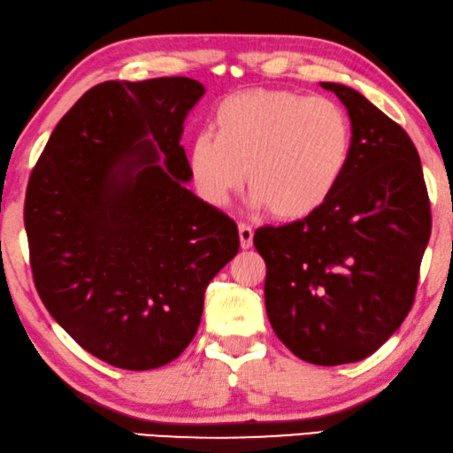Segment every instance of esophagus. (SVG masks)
Instances as JSON below:
<instances>
[{
  "label": "esophagus",
  "mask_w": 453,
  "mask_h": 453,
  "mask_svg": "<svg viewBox=\"0 0 453 453\" xmlns=\"http://www.w3.org/2000/svg\"><path fill=\"white\" fill-rule=\"evenodd\" d=\"M238 234H240V246L242 248H250L252 246V238H254L252 226H248V224H244V221H240V224H238Z\"/></svg>",
  "instance_id": "1"
}]
</instances>
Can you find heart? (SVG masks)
Instances as JSON below:
<instances>
[{
	"instance_id": "heart-1",
	"label": "heart",
	"mask_w": 453,
	"mask_h": 453,
	"mask_svg": "<svg viewBox=\"0 0 453 453\" xmlns=\"http://www.w3.org/2000/svg\"><path fill=\"white\" fill-rule=\"evenodd\" d=\"M353 150L351 120L324 96L250 90L215 108L213 133H196L188 168L199 193L226 205L246 180L252 207L297 219L326 203L345 176Z\"/></svg>"
}]
</instances>
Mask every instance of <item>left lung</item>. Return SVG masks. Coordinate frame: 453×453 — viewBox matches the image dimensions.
Returning a JSON list of instances; mask_svg holds the SVG:
<instances>
[{
    "label": "left lung",
    "mask_w": 453,
    "mask_h": 453,
    "mask_svg": "<svg viewBox=\"0 0 453 453\" xmlns=\"http://www.w3.org/2000/svg\"><path fill=\"white\" fill-rule=\"evenodd\" d=\"M347 106L353 150L333 196L308 218L254 234L265 305L279 341L314 365L361 361L412 308L431 235L418 151L353 88L324 81Z\"/></svg>",
    "instance_id": "1"
}]
</instances>
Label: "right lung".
I'll use <instances>...</instances> for the list:
<instances>
[{
    "label": "right lung",
    "instance_id": "right-lung-1",
    "mask_svg": "<svg viewBox=\"0 0 453 453\" xmlns=\"http://www.w3.org/2000/svg\"><path fill=\"white\" fill-rule=\"evenodd\" d=\"M203 94L190 78L94 86L30 174L24 227L38 296L108 365L174 361L196 334L209 281L238 254L234 219L184 187L182 125Z\"/></svg>",
    "mask_w": 453,
    "mask_h": 453
}]
</instances>
